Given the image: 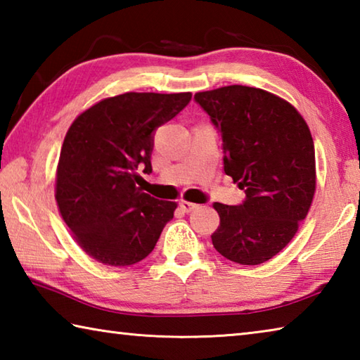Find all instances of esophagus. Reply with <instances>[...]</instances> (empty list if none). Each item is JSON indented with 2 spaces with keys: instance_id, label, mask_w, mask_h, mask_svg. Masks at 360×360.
<instances>
[{
  "instance_id": "34e87169",
  "label": "esophagus",
  "mask_w": 360,
  "mask_h": 360,
  "mask_svg": "<svg viewBox=\"0 0 360 360\" xmlns=\"http://www.w3.org/2000/svg\"><path fill=\"white\" fill-rule=\"evenodd\" d=\"M179 206H181V210L184 211V212H191V211H193V210H197V208H198V205L191 203V202H186V200H181V202H179Z\"/></svg>"
}]
</instances>
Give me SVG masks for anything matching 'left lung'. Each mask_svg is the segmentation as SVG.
<instances>
[{
	"instance_id": "1",
	"label": "left lung",
	"mask_w": 360,
	"mask_h": 360,
	"mask_svg": "<svg viewBox=\"0 0 360 360\" xmlns=\"http://www.w3.org/2000/svg\"><path fill=\"white\" fill-rule=\"evenodd\" d=\"M222 136L224 172L245 191L236 206L214 203L216 251L241 265L270 260L294 238L316 191L307 122L279 96L246 85L195 94Z\"/></svg>"
}]
</instances>
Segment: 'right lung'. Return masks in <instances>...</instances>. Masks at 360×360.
Masks as SVG:
<instances>
[{"label":"right lung","instance_id":"obj_1","mask_svg":"<svg viewBox=\"0 0 360 360\" xmlns=\"http://www.w3.org/2000/svg\"><path fill=\"white\" fill-rule=\"evenodd\" d=\"M191 98V92H129L72 122L60 152L56 198L79 246L96 262L127 266L146 259L173 219L176 203L144 193L138 169L152 172L155 130Z\"/></svg>","mask_w":360,"mask_h":360}]
</instances>
